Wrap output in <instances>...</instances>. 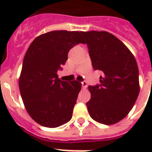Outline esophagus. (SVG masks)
Returning a JSON list of instances; mask_svg holds the SVG:
<instances>
[{
  "instance_id": "1",
  "label": "esophagus",
  "mask_w": 152,
  "mask_h": 152,
  "mask_svg": "<svg viewBox=\"0 0 152 152\" xmlns=\"http://www.w3.org/2000/svg\"><path fill=\"white\" fill-rule=\"evenodd\" d=\"M81 83H82V87H83V88H86L88 87V83H87L86 81H83Z\"/></svg>"
}]
</instances>
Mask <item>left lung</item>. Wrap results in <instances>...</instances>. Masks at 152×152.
<instances>
[{"instance_id": "left-lung-1", "label": "left lung", "mask_w": 152, "mask_h": 152, "mask_svg": "<svg viewBox=\"0 0 152 152\" xmlns=\"http://www.w3.org/2000/svg\"><path fill=\"white\" fill-rule=\"evenodd\" d=\"M93 69L102 72L100 83L89 86L86 103L91 118L113 125L125 118L140 92L139 70L134 56L122 42L106 31H82Z\"/></svg>"}]
</instances>
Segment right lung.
<instances>
[{
	"label": "right lung",
	"mask_w": 152,
	"mask_h": 152,
	"mask_svg": "<svg viewBox=\"0 0 152 152\" xmlns=\"http://www.w3.org/2000/svg\"><path fill=\"white\" fill-rule=\"evenodd\" d=\"M79 43H85L81 31H53L35 38L25 54L20 94L28 114L44 127H58L72 117L81 83L61 80L57 71Z\"/></svg>",
	"instance_id": "right-lung-1"
}]
</instances>
